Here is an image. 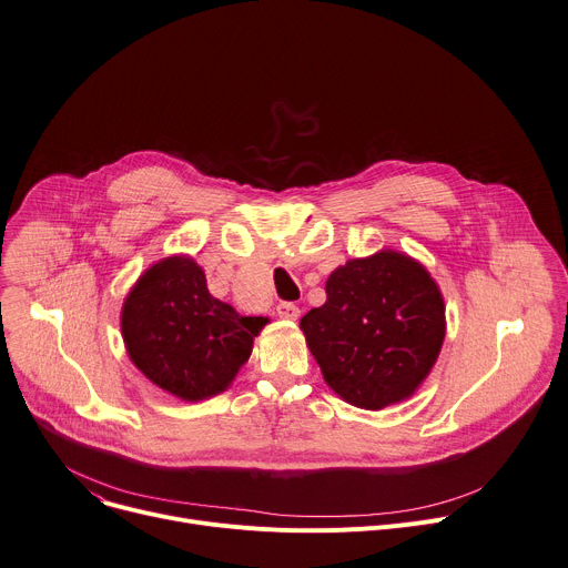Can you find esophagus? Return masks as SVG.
Here are the masks:
<instances>
[{
  "label": "esophagus",
  "mask_w": 568,
  "mask_h": 568,
  "mask_svg": "<svg viewBox=\"0 0 568 568\" xmlns=\"http://www.w3.org/2000/svg\"><path fill=\"white\" fill-rule=\"evenodd\" d=\"M276 315L285 322H296L301 317V311H298V305H294L290 301H283V303L276 305Z\"/></svg>",
  "instance_id": "esophagus-1"
}]
</instances>
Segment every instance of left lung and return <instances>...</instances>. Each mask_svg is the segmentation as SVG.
Instances as JSON below:
<instances>
[{"mask_svg":"<svg viewBox=\"0 0 568 568\" xmlns=\"http://www.w3.org/2000/svg\"><path fill=\"white\" fill-rule=\"evenodd\" d=\"M301 331L339 398L383 409L428 378L446 335V305L419 261L381 248L328 276L326 303L301 320Z\"/></svg>","mask_w":568,"mask_h":568,"instance_id":"left-lung-1","label":"left lung"}]
</instances>
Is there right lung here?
Wrapping results in <instances>:
<instances>
[{"mask_svg": "<svg viewBox=\"0 0 568 568\" xmlns=\"http://www.w3.org/2000/svg\"><path fill=\"white\" fill-rule=\"evenodd\" d=\"M131 363L163 392L194 403L226 392L248 359L267 317H242L209 292L194 257L153 263L122 305Z\"/></svg>", "mask_w": 568, "mask_h": 568, "instance_id": "obj_1", "label": "right lung"}]
</instances>
